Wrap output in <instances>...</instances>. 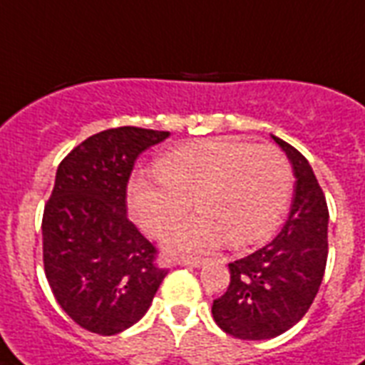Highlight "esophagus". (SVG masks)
Instances as JSON below:
<instances>
[{"instance_id":"1","label":"esophagus","mask_w":365,"mask_h":365,"mask_svg":"<svg viewBox=\"0 0 365 365\" xmlns=\"http://www.w3.org/2000/svg\"><path fill=\"white\" fill-rule=\"evenodd\" d=\"M178 265L200 267L205 265V259H199V257H180V259H178Z\"/></svg>"}]
</instances>
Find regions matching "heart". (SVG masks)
I'll return each mask as SVG.
<instances>
[{
	"instance_id": "obj_1",
	"label": "heart",
	"mask_w": 365,
	"mask_h": 365,
	"mask_svg": "<svg viewBox=\"0 0 365 365\" xmlns=\"http://www.w3.org/2000/svg\"><path fill=\"white\" fill-rule=\"evenodd\" d=\"M157 178L136 176L128 210L145 233L159 237L191 210L200 216L166 235L178 252H205L227 239L233 246L271 233L292 193V170L282 151L214 138L168 151L157 160Z\"/></svg>"
}]
</instances>
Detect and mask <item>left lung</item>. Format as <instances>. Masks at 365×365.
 <instances>
[{"mask_svg":"<svg viewBox=\"0 0 365 365\" xmlns=\"http://www.w3.org/2000/svg\"><path fill=\"white\" fill-rule=\"evenodd\" d=\"M295 176L289 216L263 248L229 263L227 292L214 299L212 317L237 339H271L305 317L328 261L329 212L309 160L280 138Z\"/></svg>","mask_w":365,"mask_h":365,"instance_id":"8db88e82","label":"left lung"}]
</instances>
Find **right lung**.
Listing matches in <instances>:
<instances>
[{"label": "right lung", "instance_id": "right-lung-1", "mask_svg": "<svg viewBox=\"0 0 365 365\" xmlns=\"http://www.w3.org/2000/svg\"><path fill=\"white\" fill-rule=\"evenodd\" d=\"M170 132L119 126L87 138L58 165L43 212V265L62 311L98 335L125 331L148 312L166 269L126 217L138 155Z\"/></svg>", "mask_w": 365, "mask_h": 365}]
</instances>
